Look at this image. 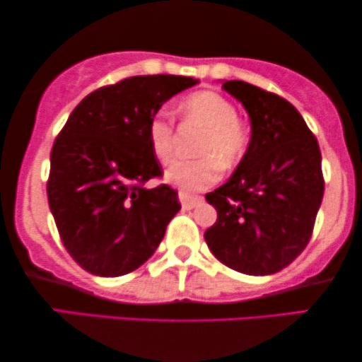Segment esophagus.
Instances as JSON below:
<instances>
[{"label": "esophagus", "instance_id": "1", "mask_svg": "<svg viewBox=\"0 0 362 362\" xmlns=\"http://www.w3.org/2000/svg\"><path fill=\"white\" fill-rule=\"evenodd\" d=\"M178 199H180L182 207H184L185 210H192V209H195L197 205L202 204V200H204L202 197L185 194V192H180V194H178Z\"/></svg>", "mask_w": 362, "mask_h": 362}]
</instances>
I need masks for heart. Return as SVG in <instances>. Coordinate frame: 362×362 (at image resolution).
Wrapping results in <instances>:
<instances>
[{
  "mask_svg": "<svg viewBox=\"0 0 362 362\" xmlns=\"http://www.w3.org/2000/svg\"><path fill=\"white\" fill-rule=\"evenodd\" d=\"M185 123L202 128L195 145V160H178L165 172L168 184L182 192H200L217 182L221 168L232 170L245 158L250 147V130L237 117L235 105L212 90H200L178 103ZM148 145L158 162L167 163L175 150L172 122L155 117L148 123Z\"/></svg>",
  "mask_w": 362,
  "mask_h": 362,
  "instance_id": "obj_1",
  "label": "heart"
}]
</instances>
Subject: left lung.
<instances>
[{
    "label": "left lung",
    "instance_id": "obj_1",
    "mask_svg": "<svg viewBox=\"0 0 362 362\" xmlns=\"http://www.w3.org/2000/svg\"><path fill=\"white\" fill-rule=\"evenodd\" d=\"M252 136L227 184L205 195L217 221L205 230L212 254L249 276L282 271L309 244L324 195L321 150L300 113L271 91L230 80Z\"/></svg>",
    "mask_w": 362,
    "mask_h": 362
}]
</instances>
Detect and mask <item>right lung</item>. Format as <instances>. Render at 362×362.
I'll return each instance as SVG.
<instances>
[{
	"label": "right lung",
	"instance_id": "add662e5",
	"mask_svg": "<svg viewBox=\"0 0 362 362\" xmlns=\"http://www.w3.org/2000/svg\"><path fill=\"white\" fill-rule=\"evenodd\" d=\"M192 76H130L91 91L68 117L52 148L48 204L63 245L86 272L118 277L152 257L178 194L148 145V123Z\"/></svg>",
	"mask_w": 362,
	"mask_h": 362
}]
</instances>
